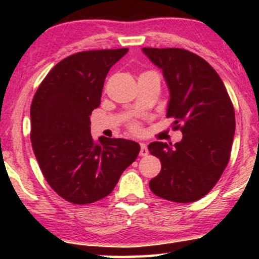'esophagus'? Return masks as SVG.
I'll list each match as a JSON object with an SVG mask.
<instances>
[{
    "instance_id": "obj_1",
    "label": "esophagus",
    "mask_w": 259,
    "mask_h": 259,
    "mask_svg": "<svg viewBox=\"0 0 259 259\" xmlns=\"http://www.w3.org/2000/svg\"><path fill=\"white\" fill-rule=\"evenodd\" d=\"M140 157H146V155L148 154V148H147V145L141 143L140 144Z\"/></svg>"
}]
</instances>
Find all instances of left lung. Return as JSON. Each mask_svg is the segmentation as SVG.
<instances>
[{
    "mask_svg": "<svg viewBox=\"0 0 259 259\" xmlns=\"http://www.w3.org/2000/svg\"><path fill=\"white\" fill-rule=\"evenodd\" d=\"M162 70L169 91L167 118L183 139L148 145L161 171L150 182L155 196L175 203L196 201L221 178L231 153L236 119L228 91L217 72L194 53L180 48H143Z\"/></svg>",
    "mask_w": 259,
    "mask_h": 259,
    "instance_id": "left-lung-1",
    "label": "left lung"
}]
</instances>
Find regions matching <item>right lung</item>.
<instances>
[{
  "label": "right lung",
  "instance_id": "1",
  "mask_svg": "<svg viewBox=\"0 0 259 259\" xmlns=\"http://www.w3.org/2000/svg\"><path fill=\"white\" fill-rule=\"evenodd\" d=\"M127 48L88 51L60 61L38 86L30 107L33 151L49 186L73 204L107 197L136 160L139 144L91 134L105 79Z\"/></svg>",
  "mask_w": 259,
  "mask_h": 259
}]
</instances>
